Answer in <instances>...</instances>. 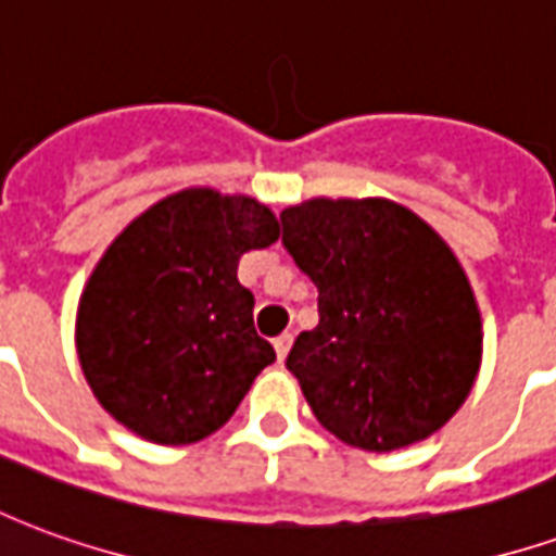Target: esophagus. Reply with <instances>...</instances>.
Segmentation results:
<instances>
[{"mask_svg": "<svg viewBox=\"0 0 556 556\" xmlns=\"http://www.w3.org/2000/svg\"><path fill=\"white\" fill-rule=\"evenodd\" d=\"M291 349V333H282L279 339H274V351H277V361L282 363L286 361V354H289Z\"/></svg>", "mask_w": 556, "mask_h": 556, "instance_id": "obj_1", "label": "esophagus"}]
</instances>
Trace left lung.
<instances>
[{"instance_id": "8db88e82", "label": "left lung", "mask_w": 556, "mask_h": 556, "mask_svg": "<svg viewBox=\"0 0 556 556\" xmlns=\"http://www.w3.org/2000/svg\"><path fill=\"white\" fill-rule=\"evenodd\" d=\"M279 219L318 289V325L286 361L315 419L369 453L426 441L465 405L482 363V315L450 243L381 195H318Z\"/></svg>"}]
</instances>
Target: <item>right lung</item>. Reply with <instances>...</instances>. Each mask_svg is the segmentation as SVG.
Instances as JSON below:
<instances>
[{"mask_svg": "<svg viewBox=\"0 0 556 556\" xmlns=\"http://www.w3.org/2000/svg\"><path fill=\"white\" fill-rule=\"evenodd\" d=\"M277 238L270 207L211 187L178 190L127 223L77 306L79 366L110 417L163 446L229 422L277 361L255 333L238 262Z\"/></svg>", "mask_w": 556, "mask_h": 556, "instance_id": "right-lung-1", "label": "right lung"}]
</instances>
